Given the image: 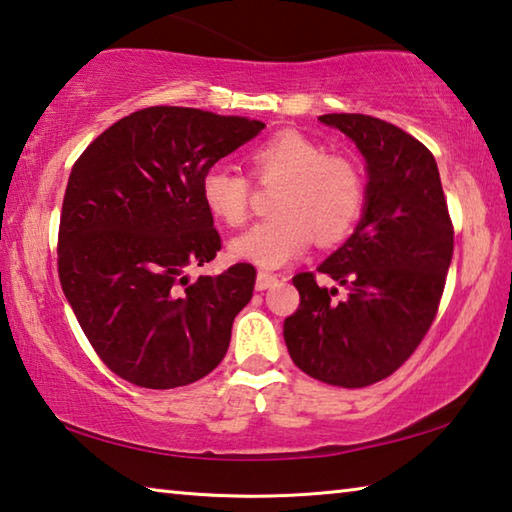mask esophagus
Here are the masks:
<instances>
[{"label": "esophagus", "mask_w": 512, "mask_h": 512, "mask_svg": "<svg viewBox=\"0 0 512 512\" xmlns=\"http://www.w3.org/2000/svg\"><path fill=\"white\" fill-rule=\"evenodd\" d=\"M275 282H277V275H275V273H271V271H259V273H257L255 287H257V291H264V289H268V287H273Z\"/></svg>", "instance_id": "esophagus-1"}]
</instances>
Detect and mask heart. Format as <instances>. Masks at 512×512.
<instances>
[{
  "instance_id": "obj_1",
  "label": "heart",
  "mask_w": 512,
  "mask_h": 512,
  "mask_svg": "<svg viewBox=\"0 0 512 512\" xmlns=\"http://www.w3.org/2000/svg\"><path fill=\"white\" fill-rule=\"evenodd\" d=\"M257 183H277L273 216L230 241L232 255L266 268L298 257L311 241L334 246L343 241L366 207V176L359 162L343 153H325L298 131H280L248 153ZM253 183L237 169L214 164L201 178V196L214 219L237 228L246 223Z\"/></svg>"
}]
</instances>
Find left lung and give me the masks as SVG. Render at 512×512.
Listing matches in <instances>:
<instances>
[{
  "instance_id": "8db88e82",
  "label": "left lung",
  "mask_w": 512,
  "mask_h": 512,
  "mask_svg": "<svg viewBox=\"0 0 512 512\" xmlns=\"http://www.w3.org/2000/svg\"><path fill=\"white\" fill-rule=\"evenodd\" d=\"M368 164L366 212L354 235L318 266L339 289L298 273L300 305L284 320L296 366L329 386L363 388L402 366L427 336L454 255V225L431 151L368 115H323Z\"/></svg>"
}]
</instances>
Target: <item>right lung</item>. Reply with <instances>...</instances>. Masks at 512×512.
<instances>
[{
	"label": "right lung",
	"mask_w": 512,
	"mask_h": 512,
	"mask_svg": "<svg viewBox=\"0 0 512 512\" xmlns=\"http://www.w3.org/2000/svg\"><path fill=\"white\" fill-rule=\"evenodd\" d=\"M264 124L198 108L153 106L103 131L69 173L58 277L97 357L142 388H178L219 366L257 271L235 264L189 282L221 235L203 173Z\"/></svg>",
	"instance_id": "right-lung-1"
}]
</instances>
